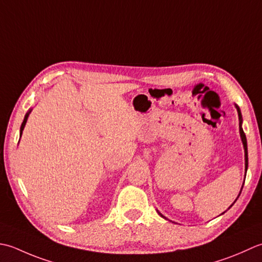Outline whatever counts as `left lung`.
<instances>
[{
  "mask_svg": "<svg viewBox=\"0 0 262 262\" xmlns=\"http://www.w3.org/2000/svg\"><path fill=\"white\" fill-rule=\"evenodd\" d=\"M235 107H236V110H237V113H238V120H239V136H241V139H242V142H243V148H244V159H245V173H247V170H248V145H247V137H245V133H244V131H243V129H242V114H241V111H239V107L237 105H235ZM242 189H243V186H242ZM242 189H241V191H242ZM241 191H239V194H241ZM239 194L237 195V198L239 196ZM237 198H236V200H237ZM235 200V201H236ZM235 201L233 202V205L235 204ZM233 205H231V207L233 206ZM229 207V208H231ZM228 208V209H229ZM158 213L159 215H161L162 217H164L161 212L158 211ZM224 213V212H223ZM165 218V217H164Z\"/></svg>",
  "mask_w": 262,
  "mask_h": 262,
  "instance_id": "obj_1",
  "label": "left lung"
}]
</instances>
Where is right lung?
<instances>
[{
    "label": "right lung",
    "instance_id": "1",
    "mask_svg": "<svg viewBox=\"0 0 262 262\" xmlns=\"http://www.w3.org/2000/svg\"><path fill=\"white\" fill-rule=\"evenodd\" d=\"M30 112H31V110L28 112V113H27V114L25 115L24 122H23V124H21V127H20V137H21V135H23V131H24V129H25V125H26V123H27V120H28V116H29V114H30Z\"/></svg>",
    "mask_w": 262,
    "mask_h": 262
}]
</instances>
